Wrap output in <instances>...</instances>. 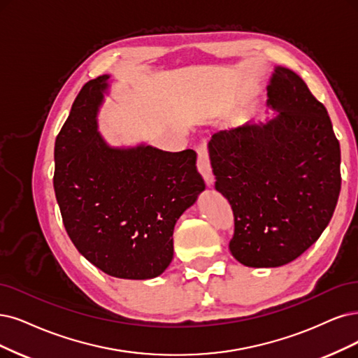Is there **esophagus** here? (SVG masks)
I'll use <instances>...</instances> for the list:
<instances>
[{"label":"esophagus","mask_w":358,"mask_h":358,"mask_svg":"<svg viewBox=\"0 0 358 358\" xmlns=\"http://www.w3.org/2000/svg\"><path fill=\"white\" fill-rule=\"evenodd\" d=\"M197 169L202 174L203 180L206 181L208 186L214 182V174H213V168H210V161H209V153H208V145L206 143H202L197 145Z\"/></svg>","instance_id":"esophagus-1"}]
</instances>
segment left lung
I'll use <instances>...</instances> for the list:
<instances>
[{"label": "left lung", "mask_w": 358, "mask_h": 358, "mask_svg": "<svg viewBox=\"0 0 358 358\" xmlns=\"http://www.w3.org/2000/svg\"><path fill=\"white\" fill-rule=\"evenodd\" d=\"M266 124L218 131L209 141L215 189L231 205V255L246 267H280L317 242L341 192V149L324 106L277 66Z\"/></svg>", "instance_id": "obj_1"}]
</instances>
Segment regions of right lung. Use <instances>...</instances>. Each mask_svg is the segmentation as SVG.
<instances>
[{"label": "right lung", "instance_id": "add662e5", "mask_svg": "<svg viewBox=\"0 0 358 358\" xmlns=\"http://www.w3.org/2000/svg\"><path fill=\"white\" fill-rule=\"evenodd\" d=\"M109 75L76 96L55 144V192L64 229L92 266L117 279L162 274L177 220L205 190L196 153L112 148L97 131Z\"/></svg>", "mask_w": 358, "mask_h": 358}]
</instances>
